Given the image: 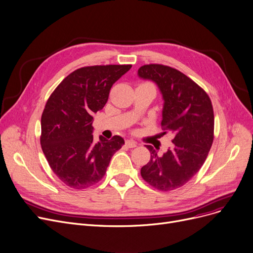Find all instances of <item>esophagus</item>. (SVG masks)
I'll return each mask as SVG.
<instances>
[{
  "label": "esophagus",
  "instance_id": "obj_1",
  "mask_svg": "<svg viewBox=\"0 0 253 253\" xmlns=\"http://www.w3.org/2000/svg\"><path fill=\"white\" fill-rule=\"evenodd\" d=\"M125 144H126V146H127L128 148H135L136 145H137L136 141L133 140V139H126Z\"/></svg>",
  "mask_w": 253,
  "mask_h": 253
}]
</instances>
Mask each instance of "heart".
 Instances as JSON below:
<instances>
[{
	"instance_id": "heart-1",
	"label": "heart",
	"mask_w": 253,
	"mask_h": 253,
	"mask_svg": "<svg viewBox=\"0 0 253 253\" xmlns=\"http://www.w3.org/2000/svg\"><path fill=\"white\" fill-rule=\"evenodd\" d=\"M147 84H149V83H147Z\"/></svg>"
}]
</instances>
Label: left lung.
Segmentation results:
<instances>
[{"mask_svg":"<svg viewBox=\"0 0 253 253\" xmlns=\"http://www.w3.org/2000/svg\"><path fill=\"white\" fill-rule=\"evenodd\" d=\"M138 76L156 83L164 105L161 128L163 134H173V147L158 156L146 146L151 159L140 174L152 187L171 191L188 183L203 167L214 139V112L210 97L181 71L161 64L144 65Z\"/></svg>","mask_w":253,"mask_h":253,"instance_id":"1","label":"left lung"}]
</instances>
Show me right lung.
Listing matches in <instances>:
<instances>
[{
  "mask_svg": "<svg viewBox=\"0 0 253 253\" xmlns=\"http://www.w3.org/2000/svg\"><path fill=\"white\" fill-rule=\"evenodd\" d=\"M132 65L86 66L71 72L49 96L41 116L40 144L50 169L68 187L85 189L99 182L114 154L125 144L93 137V115L107 102L113 84Z\"/></svg>",
  "mask_w": 253,
  "mask_h": 253,
  "instance_id": "1",
  "label": "right lung"
}]
</instances>
